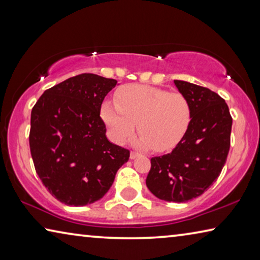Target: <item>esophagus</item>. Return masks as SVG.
Segmentation results:
<instances>
[{"label": "esophagus", "mask_w": 260, "mask_h": 260, "mask_svg": "<svg viewBox=\"0 0 260 260\" xmlns=\"http://www.w3.org/2000/svg\"><path fill=\"white\" fill-rule=\"evenodd\" d=\"M138 156H139V152H135V151L131 152V159H135Z\"/></svg>", "instance_id": "1"}]
</instances>
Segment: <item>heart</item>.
<instances>
[{"mask_svg": "<svg viewBox=\"0 0 260 260\" xmlns=\"http://www.w3.org/2000/svg\"><path fill=\"white\" fill-rule=\"evenodd\" d=\"M101 117L112 140L121 143L133 134L136 146L166 151L181 142L191 121V105L180 93L151 86L129 85L116 94V104L104 102Z\"/></svg>", "mask_w": 260, "mask_h": 260, "instance_id": "b5f03b06", "label": "heart"}]
</instances>
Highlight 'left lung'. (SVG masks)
Masks as SVG:
<instances>
[{
    "mask_svg": "<svg viewBox=\"0 0 260 260\" xmlns=\"http://www.w3.org/2000/svg\"><path fill=\"white\" fill-rule=\"evenodd\" d=\"M174 83L190 102V126L172 152L151 158L146 183L159 200L183 203L201 196L221 173L233 119L225 100L209 88L182 80Z\"/></svg>",
    "mask_w": 260,
    "mask_h": 260,
    "instance_id": "obj_1",
    "label": "left lung"
}]
</instances>
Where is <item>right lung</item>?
Masks as SVG:
<instances>
[{"label": "right lung", "mask_w": 260, "mask_h": 260, "mask_svg": "<svg viewBox=\"0 0 260 260\" xmlns=\"http://www.w3.org/2000/svg\"><path fill=\"white\" fill-rule=\"evenodd\" d=\"M117 80L82 73L47 89L30 113L29 149L35 171L61 203L83 206L112 186L129 150L110 142L100 117Z\"/></svg>", "instance_id": "1"}]
</instances>
